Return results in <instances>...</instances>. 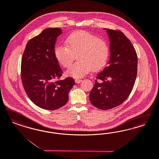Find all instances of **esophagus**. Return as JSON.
I'll use <instances>...</instances> for the list:
<instances>
[{"mask_svg":"<svg viewBox=\"0 0 159 159\" xmlns=\"http://www.w3.org/2000/svg\"><path fill=\"white\" fill-rule=\"evenodd\" d=\"M82 81V79H75V82L76 83H80Z\"/></svg>","mask_w":159,"mask_h":159,"instance_id":"1","label":"esophagus"}]
</instances>
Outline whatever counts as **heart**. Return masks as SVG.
<instances>
[{
	"mask_svg": "<svg viewBox=\"0 0 159 159\" xmlns=\"http://www.w3.org/2000/svg\"><path fill=\"white\" fill-rule=\"evenodd\" d=\"M66 44H58L55 55L58 62L69 68L77 54L79 60L67 70L69 76L79 78L88 74L93 69L98 70L106 65L109 55L108 44L103 39L86 31H78L66 39Z\"/></svg>",
	"mask_w": 159,
	"mask_h": 159,
	"instance_id": "heart-1",
	"label": "heart"
}]
</instances>
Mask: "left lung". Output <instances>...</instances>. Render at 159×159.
<instances>
[{
  "instance_id": "obj_1",
  "label": "left lung",
  "mask_w": 159,
  "mask_h": 159,
  "mask_svg": "<svg viewBox=\"0 0 159 159\" xmlns=\"http://www.w3.org/2000/svg\"><path fill=\"white\" fill-rule=\"evenodd\" d=\"M104 29L110 42L109 65L96 76L89 99L96 107L109 110L122 104L131 93L137 76V55L124 33Z\"/></svg>"
}]
</instances>
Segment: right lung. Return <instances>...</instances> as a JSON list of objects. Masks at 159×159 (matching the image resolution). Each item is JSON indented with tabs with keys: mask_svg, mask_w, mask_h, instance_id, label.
Returning a JSON list of instances; mask_svg holds the SVG:
<instances>
[{
	"mask_svg": "<svg viewBox=\"0 0 159 159\" xmlns=\"http://www.w3.org/2000/svg\"><path fill=\"white\" fill-rule=\"evenodd\" d=\"M59 28H48L31 39L21 61V80L25 92L33 103L43 109H58L66 104L75 85L73 78L60 80L63 71L55 55Z\"/></svg>",
	"mask_w": 159,
	"mask_h": 159,
	"instance_id": "right-lung-1",
	"label": "right lung"
}]
</instances>
